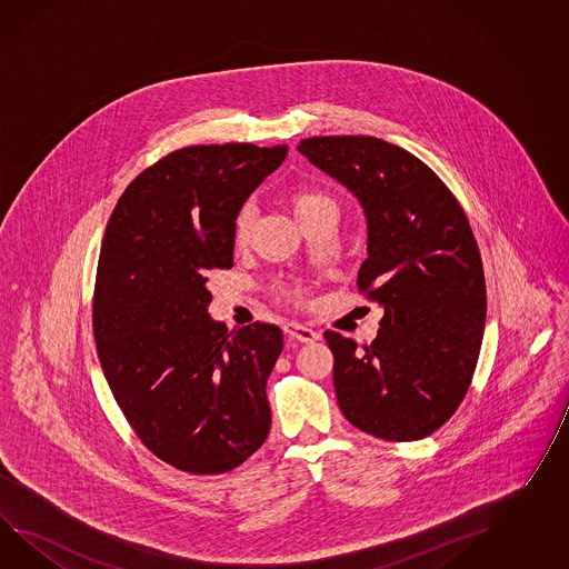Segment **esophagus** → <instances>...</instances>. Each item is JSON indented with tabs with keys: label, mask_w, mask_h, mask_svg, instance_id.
<instances>
[{
	"label": "esophagus",
	"mask_w": 569,
	"mask_h": 569,
	"mask_svg": "<svg viewBox=\"0 0 569 569\" xmlns=\"http://www.w3.org/2000/svg\"><path fill=\"white\" fill-rule=\"evenodd\" d=\"M283 331L290 337V341H300V343H315V341L320 339V333L312 331L310 327L298 325V322H288L283 327Z\"/></svg>",
	"instance_id": "1"
}]
</instances>
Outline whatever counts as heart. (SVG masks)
Segmentation results:
<instances>
[{
  "label": "heart",
  "instance_id": "heart-1",
  "mask_svg": "<svg viewBox=\"0 0 569 569\" xmlns=\"http://www.w3.org/2000/svg\"><path fill=\"white\" fill-rule=\"evenodd\" d=\"M291 211L296 216L298 222H302L308 216L317 213L320 209H337L335 201L329 194L312 191V189H300L291 194ZM252 223H254V209L252 206H242L238 209L234 218V244L238 249L247 247L252 232Z\"/></svg>",
  "mask_w": 569,
  "mask_h": 569
}]
</instances>
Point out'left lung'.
I'll use <instances>...</instances> for the list:
<instances>
[{"label":"left lung","instance_id":"obj_1","mask_svg":"<svg viewBox=\"0 0 569 569\" xmlns=\"http://www.w3.org/2000/svg\"><path fill=\"white\" fill-rule=\"evenodd\" d=\"M298 152L360 201L358 288L385 310L363 351L325 333L339 409L376 438L421 440L465 399L483 341L486 278L469 220L428 164L385 139H302Z\"/></svg>","mask_w":569,"mask_h":569}]
</instances>
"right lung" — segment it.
<instances>
[{
	"label": "right lung",
	"mask_w": 569,
	"mask_h": 569,
	"mask_svg": "<svg viewBox=\"0 0 569 569\" xmlns=\"http://www.w3.org/2000/svg\"><path fill=\"white\" fill-rule=\"evenodd\" d=\"M288 146H191L121 194L98 259L94 339L114 401L153 455L193 475L232 471L271 426L276 325L228 329L209 271L234 264V218Z\"/></svg>",
	"instance_id": "add662e5"
}]
</instances>
